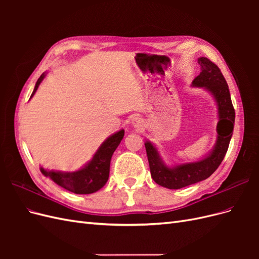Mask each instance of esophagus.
<instances>
[{
    "label": "esophagus",
    "mask_w": 259,
    "mask_h": 259,
    "mask_svg": "<svg viewBox=\"0 0 259 259\" xmlns=\"http://www.w3.org/2000/svg\"><path fill=\"white\" fill-rule=\"evenodd\" d=\"M132 124L134 125L135 127H144V121L142 119H139V117H135V119L132 120Z\"/></svg>",
    "instance_id": "esophagus-1"
}]
</instances>
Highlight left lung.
Masks as SVG:
<instances>
[{
  "label": "left lung",
  "mask_w": 259,
  "mask_h": 259,
  "mask_svg": "<svg viewBox=\"0 0 259 259\" xmlns=\"http://www.w3.org/2000/svg\"><path fill=\"white\" fill-rule=\"evenodd\" d=\"M198 62L201 66V72L192 81V86L204 88L216 101L219 120L216 127V144L204 159L168 167L161 159L156 148L150 142H146L145 147L151 177L156 184L168 189H180L208 178L221 165L232 137L236 113L228 84L221 69L213 61L206 57H200Z\"/></svg>",
  "instance_id": "obj_1"
}]
</instances>
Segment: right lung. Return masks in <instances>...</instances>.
I'll list each match as a JSON object with an SVG mask.
<instances>
[{
	"label": "right lung",
	"mask_w": 259,
	"mask_h": 259,
	"mask_svg": "<svg viewBox=\"0 0 259 259\" xmlns=\"http://www.w3.org/2000/svg\"><path fill=\"white\" fill-rule=\"evenodd\" d=\"M45 77L43 73L35 83L31 97L35 94L38 85ZM124 137V131L121 130L115 134L108 137L98 148L93 159L81 169L75 171H60L54 169H45L41 167V173L51 178L55 184L65 188L66 190L76 194H90L103 188L109 178L110 161L112 154Z\"/></svg>",
	"instance_id": "add662e5"
}]
</instances>
